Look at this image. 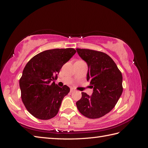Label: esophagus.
Masks as SVG:
<instances>
[{"mask_svg": "<svg viewBox=\"0 0 148 148\" xmlns=\"http://www.w3.org/2000/svg\"><path fill=\"white\" fill-rule=\"evenodd\" d=\"M75 90V89H73V88H70V92H74Z\"/></svg>", "mask_w": 148, "mask_h": 148, "instance_id": "esophagus-1", "label": "esophagus"}]
</instances>
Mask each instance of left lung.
<instances>
[{"label": "left lung", "instance_id": "1", "mask_svg": "<svg viewBox=\"0 0 148 148\" xmlns=\"http://www.w3.org/2000/svg\"><path fill=\"white\" fill-rule=\"evenodd\" d=\"M88 66L87 81L93 88L91 96L82 92L76 102L79 112L89 119H98L109 113L123 92L122 75L112 58L106 53L77 49Z\"/></svg>", "mask_w": 148, "mask_h": 148}]
</instances>
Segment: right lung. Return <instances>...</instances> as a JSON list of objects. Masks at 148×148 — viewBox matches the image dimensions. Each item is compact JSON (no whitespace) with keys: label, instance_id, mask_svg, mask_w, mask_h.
<instances>
[{"label":"right lung","instance_id":"right-lung-1","mask_svg":"<svg viewBox=\"0 0 148 148\" xmlns=\"http://www.w3.org/2000/svg\"><path fill=\"white\" fill-rule=\"evenodd\" d=\"M76 52L73 48L47 50L34 56L25 66L19 82L21 97L34 117L49 120L57 114L70 88H60L51 82Z\"/></svg>","mask_w":148,"mask_h":148}]
</instances>
